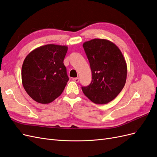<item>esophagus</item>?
Wrapping results in <instances>:
<instances>
[{
    "label": "esophagus",
    "mask_w": 157,
    "mask_h": 157,
    "mask_svg": "<svg viewBox=\"0 0 157 157\" xmlns=\"http://www.w3.org/2000/svg\"><path fill=\"white\" fill-rule=\"evenodd\" d=\"M73 80L75 81V82H79V78L77 77V78H73Z\"/></svg>",
    "instance_id": "obj_1"
}]
</instances>
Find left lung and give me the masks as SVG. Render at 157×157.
Masks as SVG:
<instances>
[{
  "label": "left lung",
  "mask_w": 157,
  "mask_h": 157,
  "mask_svg": "<svg viewBox=\"0 0 157 157\" xmlns=\"http://www.w3.org/2000/svg\"><path fill=\"white\" fill-rule=\"evenodd\" d=\"M83 48L91 68L92 82L82 86V92L94 103H108L125 85L127 65L124 56L117 46L106 39L86 41Z\"/></svg>",
  "instance_id": "8db88e82"
}]
</instances>
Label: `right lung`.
<instances>
[{"mask_svg": "<svg viewBox=\"0 0 157 157\" xmlns=\"http://www.w3.org/2000/svg\"><path fill=\"white\" fill-rule=\"evenodd\" d=\"M68 47L46 44L28 54L21 68L23 88L35 101L49 103L62 94L69 80L63 63Z\"/></svg>", "mask_w": 157, "mask_h": 157, "instance_id": "right-lung-1", "label": "right lung"}]
</instances>
